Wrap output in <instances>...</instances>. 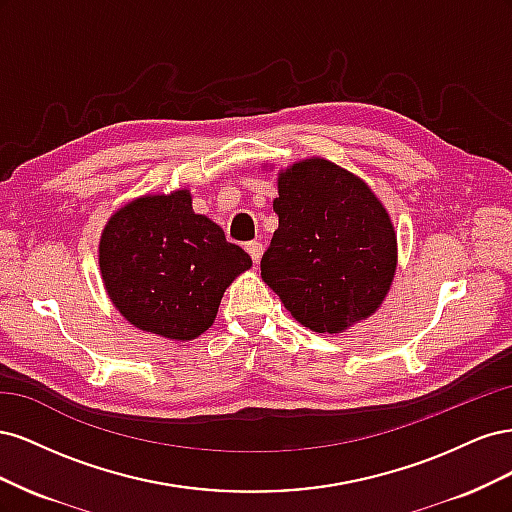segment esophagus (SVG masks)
I'll list each match as a JSON object with an SVG mask.
<instances>
[{
    "label": "esophagus",
    "instance_id": "34e87169",
    "mask_svg": "<svg viewBox=\"0 0 512 512\" xmlns=\"http://www.w3.org/2000/svg\"><path fill=\"white\" fill-rule=\"evenodd\" d=\"M245 250H247V254H250V258L254 260V265H258L260 258H262V252H265V247H262V243H258V241H250L245 245Z\"/></svg>",
    "mask_w": 512,
    "mask_h": 512
}]
</instances>
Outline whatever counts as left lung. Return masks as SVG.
Masks as SVG:
<instances>
[{"label": "left lung", "mask_w": 512, "mask_h": 512, "mask_svg": "<svg viewBox=\"0 0 512 512\" xmlns=\"http://www.w3.org/2000/svg\"><path fill=\"white\" fill-rule=\"evenodd\" d=\"M280 226L260 275L303 327L342 333L384 301L397 267V235L369 185L329 160L292 164L277 177Z\"/></svg>", "instance_id": "obj_1"}]
</instances>
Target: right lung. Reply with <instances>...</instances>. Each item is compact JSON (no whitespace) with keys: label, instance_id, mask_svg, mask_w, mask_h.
Returning a JSON list of instances; mask_svg holds the SVG:
<instances>
[{"label":"right lung","instance_id":"right-lung-1","mask_svg":"<svg viewBox=\"0 0 512 512\" xmlns=\"http://www.w3.org/2000/svg\"><path fill=\"white\" fill-rule=\"evenodd\" d=\"M250 267L218 224L194 213L190 190L132 200L100 239L102 282L119 314L175 342L205 333L226 288Z\"/></svg>","mask_w":512,"mask_h":512}]
</instances>
